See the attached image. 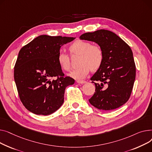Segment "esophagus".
Segmentation results:
<instances>
[{
  "mask_svg": "<svg viewBox=\"0 0 152 152\" xmlns=\"http://www.w3.org/2000/svg\"><path fill=\"white\" fill-rule=\"evenodd\" d=\"M77 82L78 83H80V84H84V83H86V82L85 81V80H77Z\"/></svg>",
  "mask_w": 152,
  "mask_h": 152,
  "instance_id": "34e87169",
  "label": "esophagus"
}]
</instances>
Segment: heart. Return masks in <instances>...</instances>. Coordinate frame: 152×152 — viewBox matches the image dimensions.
Instances as JSON below:
<instances>
[{
	"mask_svg": "<svg viewBox=\"0 0 152 152\" xmlns=\"http://www.w3.org/2000/svg\"><path fill=\"white\" fill-rule=\"evenodd\" d=\"M69 50L71 55H80L77 68L72 70L69 75L77 80L85 78L90 70L96 71L102 65L104 59V54L101 48L91 42L77 40L70 45ZM58 62L60 67L65 71L70 69V59L69 55L65 53H59L58 58Z\"/></svg>",
	"mask_w": 152,
	"mask_h": 152,
	"instance_id": "b5f03b06",
	"label": "heart"
}]
</instances>
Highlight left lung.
Masks as SVG:
<instances>
[{
	"label": "left lung",
	"instance_id": "8db88e82",
	"mask_svg": "<svg viewBox=\"0 0 152 152\" xmlns=\"http://www.w3.org/2000/svg\"><path fill=\"white\" fill-rule=\"evenodd\" d=\"M80 38L96 42L104 54L101 66L91 78L96 90L89 102L104 111L120 107L129 99L136 78L130 47L117 34L105 29L85 33Z\"/></svg>",
	"mask_w": 152,
	"mask_h": 152
}]
</instances>
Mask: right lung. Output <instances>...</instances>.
<instances>
[{
	"instance_id": "add662e5",
	"label": "right lung",
	"mask_w": 152,
	"mask_h": 152,
	"mask_svg": "<svg viewBox=\"0 0 152 152\" xmlns=\"http://www.w3.org/2000/svg\"><path fill=\"white\" fill-rule=\"evenodd\" d=\"M74 39L42 35L20 50L14 78L20 99L29 111L48 115L63 104L65 89L75 80L64 76L57 58L61 46Z\"/></svg>"
}]
</instances>
